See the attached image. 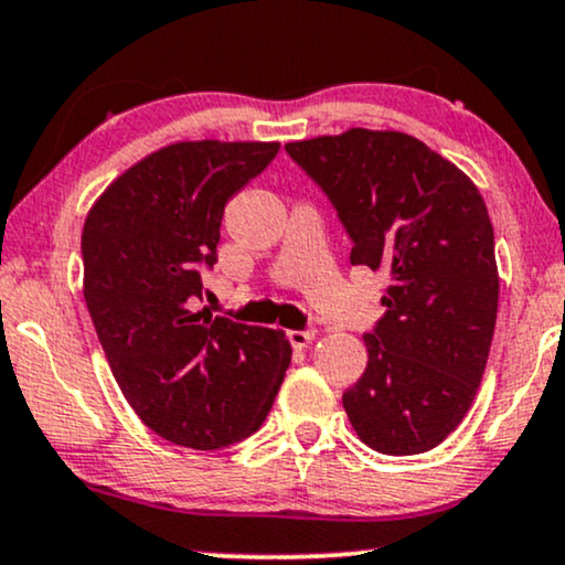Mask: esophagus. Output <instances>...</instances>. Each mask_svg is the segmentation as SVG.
Wrapping results in <instances>:
<instances>
[{"label":"esophagus","mask_w":565,"mask_h":565,"mask_svg":"<svg viewBox=\"0 0 565 565\" xmlns=\"http://www.w3.org/2000/svg\"><path fill=\"white\" fill-rule=\"evenodd\" d=\"M287 339L291 342V348H297V350H302V348H308V344L312 342V339H316V329H302V331H289L287 334Z\"/></svg>","instance_id":"34e87169"}]
</instances>
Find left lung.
Wrapping results in <instances>:
<instances>
[{"mask_svg": "<svg viewBox=\"0 0 565 565\" xmlns=\"http://www.w3.org/2000/svg\"><path fill=\"white\" fill-rule=\"evenodd\" d=\"M289 158L334 205L350 263L390 276L369 365L342 394L358 437L384 455L437 447L484 376L500 276L473 181L416 136L350 128L289 141Z\"/></svg>", "mask_w": 565, "mask_h": 565, "instance_id": "left-lung-1", "label": "left lung"}]
</instances>
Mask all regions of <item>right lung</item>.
Returning <instances> with one entry per match:
<instances>
[{"mask_svg":"<svg viewBox=\"0 0 565 565\" xmlns=\"http://www.w3.org/2000/svg\"><path fill=\"white\" fill-rule=\"evenodd\" d=\"M278 141H175L118 175L81 236L84 300L115 382L154 434L217 450L255 434L291 348L284 331L194 310L226 202Z\"/></svg>","mask_w":565,"mask_h":565,"instance_id":"1","label":"right lung"}]
</instances>
